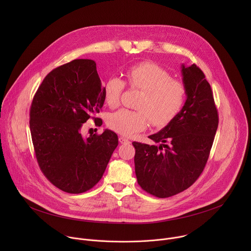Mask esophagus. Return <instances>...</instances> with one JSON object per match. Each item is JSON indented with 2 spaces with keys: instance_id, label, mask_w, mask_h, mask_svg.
Here are the masks:
<instances>
[{
  "instance_id": "34e87169",
  "label": "esophagus",
  "mask_w": 251,
  "mask_h": 251,
  "mask_svg": "<svg viewBox=\"0 0 251 251\" xmlns=\"http://www.w3.org/2000/svg\"><path fill=\"white\" fill-rule=\"evenodd\" d=\"M119 142L121 143V144H129V143H130V141L127 138L123 137V136L119 137Z\"/></svg>"
}]
</instances>
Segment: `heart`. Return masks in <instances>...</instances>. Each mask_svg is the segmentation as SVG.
Instances as JSON below:
<instances>
[{
    "mask_svg": "<svg viewBox=\"0 0 251 251\" xmlns=\"http://www.w3.org/2000/svg\"><path fill=\"white\" fill-rule=\"evenodd\" d=\"M129 85L143 92L137 109H121L107 118V125L115 132L131 136L152 124L165 126L173 121L183 109L186 102V88L183 83L172 79L167 70L153 62H142L126 71ZM125 88L120 77L111 76L103 86L104 98L110 107H116Z\"/></svg>",
    "mask_w": 251,
    "mask_h": 251,
    "instance_id": "1",
    "label": "heart"
}]
</instances>
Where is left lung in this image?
<instances>
[{
    "label": "left lung",
    "instance_id": "left-lung-1",
    "mask_svg": "<svg viewBox=\"0 0 251 251\" xmlns=\"http://www.w3.org/2000/svg\"><path fill=\"white\" fill-rule=\"evenodd\" d=\"M187 100L182 111L149 138L159 146L133 142L137 181L147 193L169 198L190 188L207 162L219 115L202 71L182 64Z\"/></svg>",
    "mask_w": 251,
    "mask_h": 251
}]
</instances>
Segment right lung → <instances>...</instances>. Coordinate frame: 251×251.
Instances as JSON below:
<instances>
[{
	"label": "right lung",
	"instance_id": "right-lung-1",
	"mask_svg": "<svg viewBox=\"0 0 251 251\" xmlns=\"http://www.w3.org/2000/svg\"><path fill=\"white\" fill-rule=\"evenodd\" d=\"M104 91L92 59H75L45 77L29 110V129L39 166L59 190L80 194L102 177L118 145V136L106 129L83 138L80 130L90 117L95 124Z\"/></svg>",
	"mask_w": 251,
	"mask_h": 251
}]
</instances>
